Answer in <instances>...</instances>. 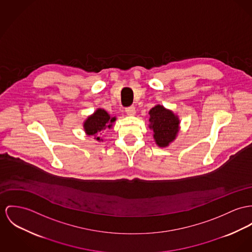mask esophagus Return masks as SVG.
<instances>
[{"label": "esophagus", "instance_id": "34e87169", "mask_svg": "<svg viewBox=\"0 0 252 252\" xmlns=\"http://www.w3.org/2000/svg\"><path fill=\"white\" fill-rule=\"evenodd\" d=\"M126 112L127 115H134L135 114V107L133 105L126 107Z\"/></svg>", "mask_w": 252, "mask_h": 252}]
</instances>
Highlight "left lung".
I'll use <instances>...</instances> for the list:
<instances>
[{"instance_id":"obj_1","label":"left lung","mask_w":252,"mask_h":252,"mask_svg":"<svg viewBox=\"0 0 252 252\" xmlns=\"http://www.w3.org/2000/svg\"><path fill=\"white\" fill-rule=\"evenodd\" d=\"M150 127L154 129V137L156 144L161 147H167L179 129V120L170 110L165 109L162 105H156L150 110Z\"/></svg>"}]
</instances>
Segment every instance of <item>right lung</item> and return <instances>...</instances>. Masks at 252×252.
Masks as SVG:
<instances>
[{
  "label": "right lung",
  "instance_id": "add662e5",
  "mask_svg": "<svg viewBox=\"0 0 252 252\" xmlns=\"http://www.w3.org/2000/svg\"><path fill=\"white\" fill-rule=\"evenodd\" d=\"M116 118H111L109 114L103 109H97L92 116L88 117V119L84 123V129L88 135H95V139L100 141L101 139L97 137L98 132L102 131L105 128H110L112 126V123L115 122Z\"/></svg>",
  "mask_w": 252,
  "mask_h": 252
}]
</instances>
